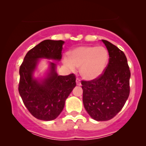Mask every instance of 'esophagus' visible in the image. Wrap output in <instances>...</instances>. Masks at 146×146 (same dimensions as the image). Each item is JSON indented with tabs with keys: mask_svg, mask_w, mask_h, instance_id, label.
I'll return each instance as SVG.
<instances>
[{
	"mask_svg": "<svg viewBox=\"0 0 146 146\" xmlns=\"http://www.w3.org/2000/svg\"><path fill=\"white\" fill-rule=\"evenodd\" d=\"M76 83L78 86H81V81H80V79L79 78H76Z\"/></svg>",
	"mask_w": 146,
	"mask_h": 146,
	"instance_id": "1",
	"label": "esophagus"
}]
</instances>
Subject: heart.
I'll return each mask as SVG.
<instances>
[{
  "instance_id": "b5f03b06",
  "label": "heart",
  "mask_w": 146,
  "mask_h": 146,
  "mask_svg": "<svg viewBox=\"0 0 146 146\" xmlns=\"http://www.w3.org/2000/svg\"><path fill=\"white\" fill-rule=\"evenodd\" d=\"M109 59L108 52L103 46H81L69 53V60L64 62L71 68L80 66V74L88 80L100 77L106 67Z\"/></svg>"
}]
</instances>
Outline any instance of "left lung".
I'll return each instance as SVG.
<instances>
[{
	"mask_svg": "<svg viewBox=\"0 0 146 146\" xmlns=\"http://www.w3.org/2000/svg\"><path fill=\"white\" fill-rule=\"evenodd\" d=\"M102 42L109 54L105 71L98 78L81 82L85 109L100 121L111 119L122 109L130 94V78L124 53L110 42Z\"/></svg>",
	"mask_w": 146,
	"mask_h": 146,
	"instance_id": "obj_1",
	"label": "left lung"
}]
</instances>
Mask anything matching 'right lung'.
Returning <instances> with one entry per match:
<instances>
[{
  "instance_id": "obj_1",
  "label": "right lung",
  "mask_w": 146,
  "mask_h": 146,
  "mask_svg": "<svg viewBox=\"0 0 146 146\" xmlns=\"http://www.w3.org/2000/svg\"><path fill=\"white\" fill-rule=\"evenodd\" d=\"M64 41L45 40L27 52L20 66L18 91L29 113L40 120L51 121L62 111L65 101L76 86L75 75H58L56 64L51 62V72L41 82L33 78L38 59L60 60Z\"/></svg>"
}]
</instances>
